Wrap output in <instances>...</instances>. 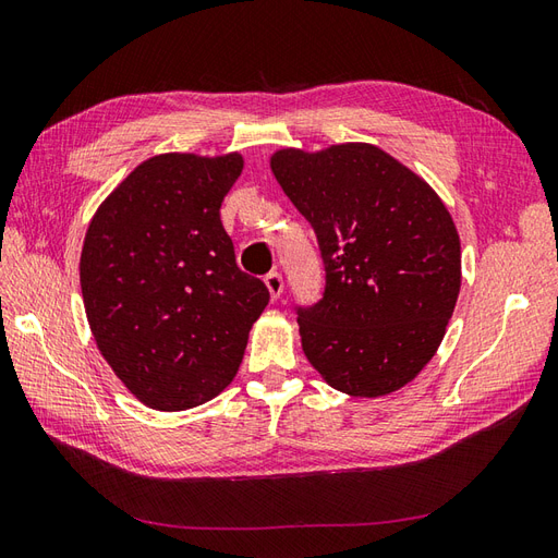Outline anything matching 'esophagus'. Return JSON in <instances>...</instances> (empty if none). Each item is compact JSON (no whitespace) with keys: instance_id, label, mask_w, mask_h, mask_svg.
<instances>
[{"instance_id":"esophagus-1","label":"esophagus","mask_w":558,"mask_h":558,"mask_svg":"<svg viewBox=\"0 0 558 558\" xmlns=\"http://www.w3.org/2000/svg\"><path fill=\"white\" fill-rule=\"evenodd\" d=\"M264 284H266L268 294L274 299H278L282 294V276L278 274V270H270V274L264 278Z\"/></svg>"}]
</instances>
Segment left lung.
Here are the masks:
<instances>
[{"mask_svg": "<svg viewBox=\"0 0 558 558\" xmlns=\"http://www.w3.org/2000/svg\"><path fill=\"white\" fill-rule=\"evenodd\" d=\"M270 169L318 235L325 296L299 308L308 363L332 389L379 398L434 359L462 284L446 203L373 143L280 148Z\"/></svg>", "mask_w": 558, "mask_h": 558, "instance_id": "8db88e82", "label": "left lung"}]
</instances>
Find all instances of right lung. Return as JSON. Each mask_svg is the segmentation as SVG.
Here are the masks:
<instances>
[{
    "instance_id": "right-lung-1",
    "label": "right lung",
    "mask_w": 558,
    "mask_h": 558,
    "mask_svg": "<svg viewBox=\"0 0 558 558\" xmlns=\"http://www.w3.org/2000/svg\"><path fill=\"white\" fill-rule=\"evenodd\" d=\"M240 153H160L104 199L80 256L84 311L98 351L138 401L179 412L217 398L238 375L268 304L242 274L221 203Z\"/></svg>"
}]
</instances>
